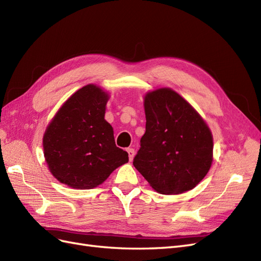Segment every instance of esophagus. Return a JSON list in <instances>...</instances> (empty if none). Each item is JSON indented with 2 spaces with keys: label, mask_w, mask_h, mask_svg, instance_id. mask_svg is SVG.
Instances as JSON below:
<instances>
[{
  "label": "esophagus",
  "mask_w": 261,
  "mask_h": 261,
  "mask_svg": "<svg viewBox=\"0 0 261 261\" xmlns=\"http://www.w3.org/2000/svg\"><path fill=\"white\" fill-rule=\"evenodd\" d=\"M127 152H128V158H129V161H132L134 159V155H135V150L133 148H128L127 149Z\"/></svg>",
  "instance_id": "obj_1"
}]
</instances>
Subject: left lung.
<instances>
[{"label": "left lung", "mask_w": 261, "mask_h": 261, "mask_svg": "<svg viewBox=\"0 0 261 261\" xmlns=\"http://www.w3.org/2000/svg\"><path fill=\"white\" fill-rule=\"evenodd\" d=\"M146 133L134 167L155 192L177 195L191 191L209 172L213 138L206 121L171 88L145 94Z\"/></svg>", "instance_id": "left-lung-1"}]
</instances>
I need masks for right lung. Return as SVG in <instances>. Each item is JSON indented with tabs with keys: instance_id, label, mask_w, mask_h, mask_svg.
<instances>
[{
	"instance_id": "obj_1",
	"label": "right lung",
	"mask_w": 261,
	"mask_h": 261,
	"mask_svg": "<svg viewBox=\"0 0 261 261\" xmlns=\"http://www.w3.org/2000/svg\"><path fill=\"white\" fill-rule=\"evenodd\" d=\"M109 99L99 86L86 85L62 105L46 126L44 159L62 184L91 189L128 162V153L116 147L113 127L105 120Z\"/></svg>"
}]
</instances>
